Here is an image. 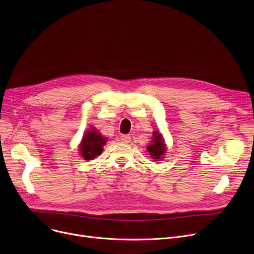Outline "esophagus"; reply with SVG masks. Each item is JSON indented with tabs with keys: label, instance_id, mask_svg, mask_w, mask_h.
<instances>
[{
	"label": "esophagus",
	"instance_id": "1",
	"mask_svg": "<svg viewBox=\"0 0 254 254\" xmlns=\"http://www.w3.org/2000/svg\"><path fill=\"white\" fill-rule=\"evenodd\" d=\"M120 140H122L123 143H129L130 142V137L127 136V135H123V136H120Z\"/></svg>",
	"mask_w": 254,
	"mask_h": 254
}]
</instances>
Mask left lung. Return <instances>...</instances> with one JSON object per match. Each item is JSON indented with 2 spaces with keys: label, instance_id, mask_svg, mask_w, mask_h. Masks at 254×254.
<instances>
[{
  "label": "left lung",
  "instance_id": "obj_1",
  "mask_svg": "<svg viewBox=\"0 0 254 254\" xmlns=\"http://www.w3.org/2000/svg\"><path fill=\"white\" fill-rule=\"evenodd\" d=\"M153 136L154 138L152 140V143L151 145L148 146L147 149L153 159H155V161H159V159L162 158V156L166 153V146L164 144L162 135L159 134V132L154 131Z\"/></svg>",
  "mask_w": 254,
  "mask_h": 254
}]
</instances>
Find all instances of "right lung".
I'll return each instance as SVG.
<instances>
[{"mask_svg": "<svg viewBox=\"0 0 254 254\" xmlns=\"http://www.w3.org/2000/svg\"><path fill=\"white\" fill-rule=\"evenodd\" d=\"M105 143L106 138H104L95 127H91L82 138V142L79 147L80 153L85 161H89L102 153Z\"/></svg>", "mask_w": 254, "mask_h": 254, "instance_id": "obj_1", "label": "right lung"}]
</instances>
